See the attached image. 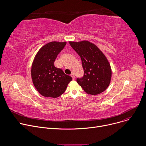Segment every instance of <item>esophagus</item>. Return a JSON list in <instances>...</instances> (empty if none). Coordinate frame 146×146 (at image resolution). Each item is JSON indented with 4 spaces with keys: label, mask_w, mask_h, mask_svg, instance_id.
Returning <instances> with one entry per match:
<instances>
[{
    "label": "esophagus",
    "mask_w": 146,
    "mask_h": 146,
    "mask_svg": "<svg viewBox=\"0 0 146 146\" xmlns=\"http://www.w3.org/2000/svg\"><path fill=\"white\" fill-rule=\"evenodd\" d=\"M71 77H72L73 80H74V79H75V76H74V74H71Z\"/></svg>",
    "instance_id": "34e87169"
}]
</instances>
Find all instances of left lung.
I'll return each instance as SVG.
<instances>
[{
	"label": "left lung",
	"mask_w": 146,
	"mask_h": 146,
	"mask_svg": "<svg viewBox=\"0 0 146 146\" xmlns=\"http://www.w3.org/2000/svg\"><path fill=\"white\" fill-rule=\"evenodd\" d=\"M70 45L79 55L84 70V76L77 82L90 95H98L109 87L111 77L110 65L105 55L94 44L88 41H70Z\"/></svg>",
	"instance_id": "left-lung-1"
}]
</instances>
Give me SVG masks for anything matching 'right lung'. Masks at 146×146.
<instances>
[{"label": "right lung", "mask_w": 146, "mask_h": 146, "mask_svg": "<svg viewBox=\"0 0 146 146\" xmlns=\"http://www.w3.org/2000/svg\"><path fill=\"white\" fill-rule=\"evenodd\" d=\"M66 42L52 41L41 47L36 55L32 65L33 85L43 96L56 98L65 91L72 78L54 66L58 54Z\"/></svg>", "instance_id": "add662e5"}]
</instances>
